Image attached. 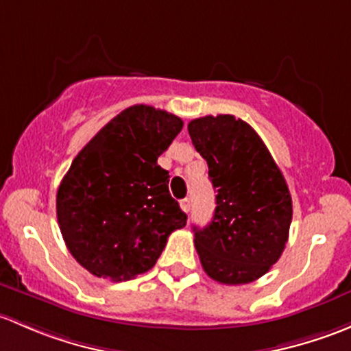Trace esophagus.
Returning <instances> with one entry per match:
<instances>
[{
	"mask_svg": "<svg viewBox=\"0 0 351 351\" xmlns=\"http://www.w3.org/2000/svg\"><path fill=\"white\" fill-rule=\"evenodd\" d=\"M180 209H182L184 213H189L191 211V201L187 199H180Z\"/></svg>",
	"mask_w": 351,
	"mask_h": 351,
	"instance_id": "1",
	"label": "esophagus"
}]
</instances>
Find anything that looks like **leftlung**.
Listing matches in <instances>:
<instances>
[{
	"label": "left lung",
	"instance_id": "8db88e82",
	"mask_svg": "<svg viewBox=\"0 0 351 351\" xmlns=\"http://www.w3.org/2000/svg\"><path fill=\"white\" fill-rule=\"evenodd\" d=\"M187 130L218 193L211 223L193 226L202 269L216 282H254L287 243L292 199L282 172L255 130L233 114L196 118Z\"/></svg>",
	"mask_w": 351,
	"mask_h": 351
}]
</instances>
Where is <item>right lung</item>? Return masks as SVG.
I'll list each match as a JSON object with an SVG mask.
<instances>
[{
  "mask_svg": "<svg viewBox=\"0 0 351 351\" xmlns=\"http://www.w3.org/2000/svg\"><path fill=\"white\" fill-rule=\"evenodd\" d=\"M176 114L135 104L72 160L57 191V219L72 256L96 277L128 280L155 265L186 213L157 158L179 135Z\"/></svg>",
  "mask_w": 351,
  "mask_h": 351,
  "instance_id": "1",
  "label": "right lung"
}]
</instances>
